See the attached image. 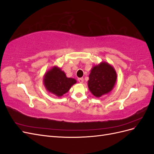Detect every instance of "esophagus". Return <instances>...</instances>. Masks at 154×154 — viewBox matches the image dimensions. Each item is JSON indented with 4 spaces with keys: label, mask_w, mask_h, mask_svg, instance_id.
I'll return each mask as SVG.
<instances>
[{
    "label": "esophagus",
    "mask_w": 154,
    "mask_h": 154,
    "mask_svg": "<svg viewBox=\"0 0 154 154\" xmlns=\"http://www.w3.org/2000/svg\"><path fill=\"white\" fill-rule=\"evenodd\" d=\"M78 81L80 82V83H82L83 82V78H78Z\"/></svg>",
    "instance_id": "34e87169"
}]
</instances>
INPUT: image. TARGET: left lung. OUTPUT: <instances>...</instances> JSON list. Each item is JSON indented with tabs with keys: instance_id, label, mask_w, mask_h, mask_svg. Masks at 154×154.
<instances>
[{
	"instance_id": "8db88e82",
	"label": "left lung",
	"mask_w": 154,
	"mask_h": 154,
	"mask_svg": "<svg viewBox=\"0 0 154 154\" xmlns=\"http://www.w3.org/2000/svg\"><path fill=\"white\" fill-rule=\"evenodd\" d=\"M116 78L114 69L109 63L102 62L92 69L88 87L93 95L99 97L112 90Z\"/></svg>"
}]
</instances>
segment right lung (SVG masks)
Here are the masks:
<instances>
[{
	"instance_id": "right-lung-1",
	"label": "right lung",
	"mask_w": 154,
	"mask_h": 154,
	"mask_svg": "<svg viewBox=\"0 0 154 154\" xmlns=\"http://www.w3.org/2000/svg\"><path fill=\"white\" fill-rule=\"evenodd\" d=\"M44 83L49 92L60 97L67 92L76 81L74 78H67L61 69L54 67L45 74Z\"/></svg>"
}]
</instances>
